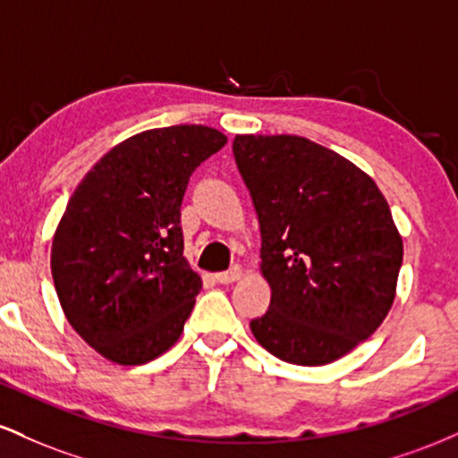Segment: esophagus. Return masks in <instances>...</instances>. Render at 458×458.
Instances as JSON below:
<instances>
[{"label":"esophagus","mask_w":458,"mask_h":458,"mask_svg":"<svg viewBox=\"0 0 458 458\" xmlns=\"http://www.w3.org/2000/svg\"><path fill=\"white\" fill-rule=\"evenodd\" d=\"M215 282L217 284H233L236 280H241V269L239 267H234V269L230 271H224V273H215Z\"/></svg>","instance_id":"1"}]
</instances>
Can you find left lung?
I'll list each match as a JSON object with an SVG mask.
<instances>
[{"label":"left lung","instance_id":"1","mask_svg":"<svg viewBox=\"0 0 458 458\" xmlns=\"http://www.w3.org/2000/svg\"><path fill=\"white\" fill-rule=\"evenodd\" d=\"M260 224L265 317L250 323L271 355L323 366L370 338L390 312L403 236L364 170L299 135H236Z\"/></svg>","mask_w":458,"mask_h":458}]
</instances>
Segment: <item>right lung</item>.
I'll return each instance as SVG.
<instances>
[{
  "label": "right lung",
  "instance_id": "right-lung-1",
  "mask_svg": "<svg viewBox=\"0 0 458 458\" xmlns=\"http://www.w3.org/2000/svg\"><path fill=\"white\" fill-rule=\"evenodd\" d=\"M228 138L204 124L120 141L81 178L51 245V276L71 327L105 360L140 366L181 338L202 280L182 256L189 176Z\"/></svg>",
  "mask_w": 458,
  "mask_h": 458
}]
</instances>
